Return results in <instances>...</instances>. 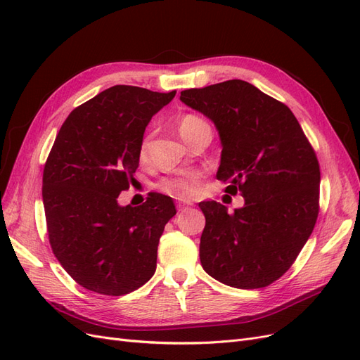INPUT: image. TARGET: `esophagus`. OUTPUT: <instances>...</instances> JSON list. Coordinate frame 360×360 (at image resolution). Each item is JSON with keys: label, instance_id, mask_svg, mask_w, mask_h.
Returning a JSON list of instances; mask_svg holds the SVG:
<instances>
[{"label": "esophagus", "instance_id": "esophagus-1", "mask_svg": "<svg viewBox=\"0 0 360 360\" xmlns=\"http://www.w3.org/2000/svg\"><path fill=\"white\" fill-rule=\"evenodd\" d=\"M191 205H192V202H191V201H188V200H179V201H177V209H179L180 212L189 209Z\"/></svg>", "mask_w": 360, "mask_h": 360}]
</instances>
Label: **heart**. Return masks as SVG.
Returning <instances> with one entry per match:
<instances>
[{
    "label": "heart",
    "mask_w": 360,
    "mask_h": 360,
    "mask_svg": "<svg viewBox=\"0 0 360 360\" xmlns=\"http://www.w3.org/2000/svg\"><path fill=\"white\" fill-rule=\"evenodd\" d=\"M204 126H207L204 120H201L197 115L188 114L180 120L179 130H180L181 136H186L188 134L193 132L195 129H200V127H204ZM148 146H150V138L146 136L143 139V143H141V146H139V158L141 159H146L147 151H148ZM200 179H201V174L193 171V172L186 174V176L162 180L159 183V188L163 192L176 195V197H188V195H193L195 192H197L198 184H200Z\"/></svg>",
    "instance_id": "obj_1"
}]
</instances>
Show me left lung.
<instances>
[{
    "label": "left lung",
    "instance_id": "8db88e82",
    "mask_svg": "<svg viewBox=\"0 0 360 360\" xmlns=\"http://www.w3.org/2000/svg\"><path fill=\"white\" fill-rule=\"evenodd\" d=\"M180 101L217 129V180L240 192L242 209L202 201L200 259L212 278L234 288H261L297 258L319 216L320 167L290 108L242 79L184 90Z\"/></svg>",
    "mask_w": 360,
    "mask_h": 360
}]
</instances>
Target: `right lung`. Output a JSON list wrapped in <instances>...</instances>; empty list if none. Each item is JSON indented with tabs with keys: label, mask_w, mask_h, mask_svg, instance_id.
I'll return each instance as SVG.
<instances>
[{
	"label": "right lung",
	"mask_w": 360,
	"mask_h": 360,
	"mask_svg": "<svg viewBox=\"0 0 360 360\" xmlns=\"http://www.w3.org/2000/svg\"><path fill=\"white\" fill-rule=\"evenodd\" d=\"M176 91L114 85L73 110L43 169L49 243L64 270L84 288L123 296L155 275L158 245L177 213L167 195L120 205L139 165L151 117Z\"/></svg>",
	"instance_id": "right-lung-1"
}]
</instances>
